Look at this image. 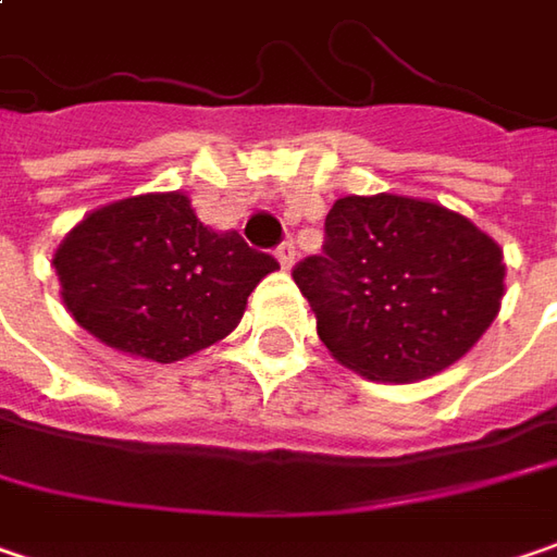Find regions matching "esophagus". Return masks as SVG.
<instances>
[{
    "label": "esophagus",
    "mask_w": 557,
    "mask_h": 557,
    "mask_svg": "<svg viewBox=\"0 0 557 557\" xmlns=\"http://www.w3.org/2000/svg\"><path fill=\"white\" fill-rule=\"evenodd\" d=\"M294 257H297V250H294L292 240H285V244H282L278 250H275V260L282 263V269H292Z\"/></svg>",
    "instance_id": "34e87169"
}]
</instances>
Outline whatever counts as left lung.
Listing matches in <instances>:
<instances>
[{
    "instance_id": "1",
    "label": "left lung",
    "mask_w": 557,
    "mask_h": 557,
    "mask_svg": "<svg viewBox=\"0 0 557 557\" xmlns=\"http://www.w3.org/2000/svg\"><path fill=\"white\" fill-rule=\"evenodd\" d=\"M329 354L373 382H417L473 348L505 297L502 247L442 203L342 197L322 253L294 265Z\"/></svg>"
}]
</instances>
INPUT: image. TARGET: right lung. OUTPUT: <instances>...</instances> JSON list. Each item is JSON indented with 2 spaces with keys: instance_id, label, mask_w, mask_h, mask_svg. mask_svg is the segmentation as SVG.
Wrapping results in <instances>:
<instances>
[{
  "instance_id": "right-lung-1",
  "label": "right lung",
  "mask_w": 557,
  "mask_h": 557,
  "mask_svg": "<svg viewBox=\"0 0 557 557\" xmlns=\"http://www.w3.org/2000/svg\"><path fill=\"white\" fill-rule=\"evenodd\" d=\"M52 265L81 329L156 363L222 342L250 292L278 269L237 232L207 228L182 190L94 209L59 244Z\"/></svg>"
}]
</instances>
